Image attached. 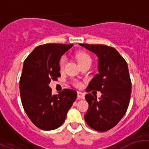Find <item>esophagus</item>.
<instances>
[{"label":"esophagus","instance_id":"34e87169","mask_svg":"<svg viewBox=\"0 0 149 149\" xmlns=\"http://www.w3.org/2000/svg\"><path fill=\"white\" fill-rule=\"evenodd\" d=\"M78 98L79 99H82L84 100L85 98V94H84L83 92H81V91H78Z\"/></svg>","mask_w":149,"mask_h":149}]
</instances>
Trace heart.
I'll list each match as a JSON object with an SVG mask.
<instances>
[{
  "mask_svg": "<svg viewBox=\"0 0 149 149\" xmlns=\"http://www.w3.org/2000/svg\"><path fill=\"white\" fill-rule=\"evenodd\" d=\"M76 57H77V60L79 63H80L81 62H84V61H87V60H91V58H90L86 53H84V52H79ZM65 62H66L65 57H63L61 60V62H60V67H61V68H63L64 67V65H65ZM74 85L76 86L79 87L81 86V84L79 83V82H76V83H74Z\"/></svg>",
  "mask_w": 149,
  "mask_h": 149,
  "instance_id": "1",
  "label": "heart"
}]
</instances>
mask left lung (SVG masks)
<instances>
[{
  "label": "left lung",
  "mask_w": 149,
  "mask_h": 149,
  "mask_svg": "<svg viewBox=\"0 0 149 149\" xmlns=\"http://www.w3.org/2000/svg\"><path fill=\"white\" fill-rule=\"evenodd\" d=\"M98 58V74L89 82L86 91H100L102 96L87 94L88 109L84 119L94 130L104 132L115 127L127 111L131 93L128 67L116 49L104 45L79 44Z\"/></svg>",
  "instance_id": "1"
}]
</instances>
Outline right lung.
I'll list each match as a JSON object with an SVG mask.
<instances>
[{"label":"right lung","instance_id":"right-lung-1","mask_svg":"<svg viewBox=\"0 0 149 149\" xmlns=\"http://www.w3.org/2000/svg\"><path fill=\"white\" fill-rule=\"evenodd\" d=\"M73 45L37 46L24 63L19 88L22 103L31 121L44 130H55L65 121L77 92L64 89L53 95L51 80L61 76L60 60Z\"/></svg>","mask_w":149,"mask_h":149}]
</instances>
